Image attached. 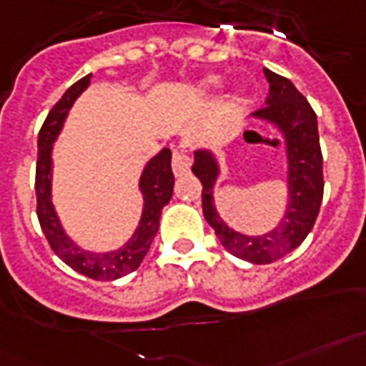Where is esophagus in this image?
Segmentation results:
<instances>
[{
    "label": "esophagus",
    "mask_w": 366,
    "mask_h": 366,
    "mask_svg": "<svg viewBox=\"0 0 366 366\" xmlns=\"http://www.w3.org/2000/svg\"><path fill=\"white\" fill-rule=\"evenodd\" d=\"M172 169H174V174L177 177L189 174V169H191V157L183 151H175L174 158H172Z\"/></svg>",
    "instance_id": "obj_1"
}]
</instances>
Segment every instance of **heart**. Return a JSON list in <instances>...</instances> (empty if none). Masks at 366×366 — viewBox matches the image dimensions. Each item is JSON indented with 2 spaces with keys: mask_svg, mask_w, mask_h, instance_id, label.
I'll return each instance as SVG.
<instances>
[{
  "mask_svg": "<svg viewBox=\"0 0 366 366\" xmlns=\"http://www.w3.org/2000/svg\"><path fill=\"white\" fill-rule=\"evenodd\" d=\"M219 86V78L217 76H208V78H204L202 81H200V89L202 92H212V89H215V87Z\"/></svg>",
  "mask_w": 366,
  "mask_h": 366,
  "instance_id": "obj_1",
  "label": "heart"
}]
</instances>
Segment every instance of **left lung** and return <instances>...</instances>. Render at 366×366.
Wrapping results in <instances>:
<instances>
[{"label": "left lung", "instance_id": "obj_1", "mask_svg": "<svg viewBox=\"0 0 366 366\" xmlns=\"http://www.w3.org/2000/svg\"><path fill=\"white\" fill-rule=\"evenodd\" d=\"M269 81L265 107L252 118L277 127L286 141V189L288 200L279 223L262 234H244L223 222L214 202L215 181L222 174L219 160L209 149L194 151L192 174L202 183V212L217 239L233 256L244 262L273 263L298 248L315 225L322 202V154L317 114L290 80L263 68Z\"/></svg>", "mask_w": 366, "mask_h": 366}]
</instances>
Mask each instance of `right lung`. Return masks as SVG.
Here are the masks:
<instances>
[{"label":"right lung","instance_id":"right-lung-1","mask_svg":"<svg viewBox=\"0 0 366 366\" xmlns=\"http://www.w3.org/2000/svg\"><path fill=\"white\" fill-rule=\"evenodd\" d=\"M92 74L84 76L74 86L64 92L59 103L51 109L38 135V164H36V198H38V219L45 239L56 256L68 267L93 280H116L132 273L141 265L158 233L162 208L174 194V172L172 151L162 149L151 158L139 177V191L143 194V214L132 239L109 252H92L76 244L62 227L59 214L53 206V144L61 133L66 116L76 99L86 92Z\"/></svg>","mask_w":366,"mask_h":366}]
</instances>
